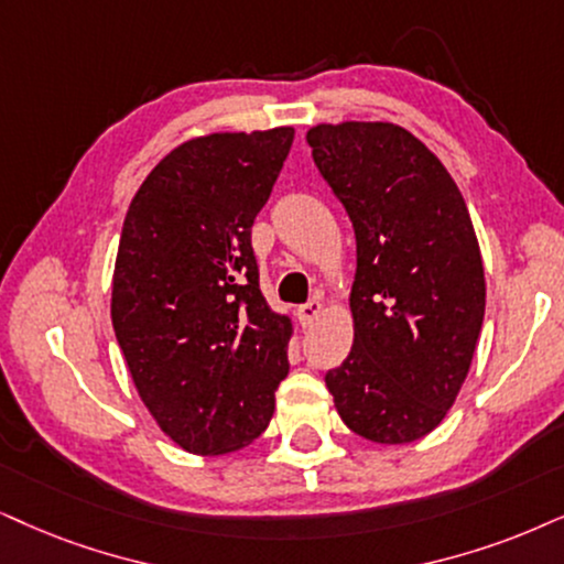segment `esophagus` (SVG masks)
Returning <instances> with one entry per match:
<instances>
[{
  "label": "esophagus",
  "mask_w": 564,
  "mask_h": 564,
  "mask_svg": "<svg viewBox=\"0 0 564 564\" xmlns=\"http://www.w3.org/2000/svg\"><path fill=\"white\" fill-rule=\"evenodd\" d=\"M319 315H323V302H319V299H310V302H306V304H299L296 306V317H299V323H302L304 327L315 325V319Z\"/></svg>",
  "instance_id": "obj_1"
}]
</instances>
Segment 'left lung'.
I'll return each instance as SVG.
<instances>
[{
    "mask_svg": "<svg viewBox=\"0 0 564 564\" xmlns=\"http://www.w3.org/2000/svg\"><path fill=\"white\" fill-rule=\"evenodd\" d=\"M306 142L356 234L354 346L325 384L348 430L380 445L413 442L455 403L484 323L466 199L398 124H317Z\"/></svg>",
    "mask_w": 564,
    "mask_h": 564,
    "instance_id": "1",
    "label": "left lung"
}]
</instances>
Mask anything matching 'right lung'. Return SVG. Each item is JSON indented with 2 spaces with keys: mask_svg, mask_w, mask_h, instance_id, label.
I'll use <instances>...</instances> for the list:
<instances>
[{
  "mask_svg": "<svg viewBox=\"0 0 564 564\" xmlns=\"http://www.w3.org/2000/svg\"><path fill=\"white\" fill-rule=\"evenodd\" d=\"M291 142V127L184 142L127 210L113 333L142 403L187 453L258 440L289 375L291 319L262 296L252 224Z\"/></svg>",
  "mask_w": 564,
  "mask_h": 564,
  "instance_id": "obj_1",
  "label": "right lung"
}]
</instances>
